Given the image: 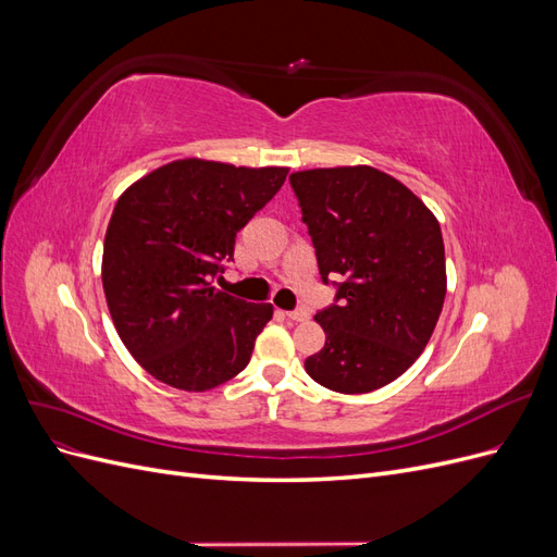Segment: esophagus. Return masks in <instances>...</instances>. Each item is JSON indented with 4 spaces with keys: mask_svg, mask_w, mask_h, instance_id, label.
I'll list each match as a JSON object with an SVG mask.
<instances>
[{
    "mask_svg": "<svg viewBox=\"0 0 557 557\" xmlns=\"http://www.w3.org/2000/svg\"><path fill=\"white\" fill-rule=\"evenodd\" d=\"M285 315H288L290 320H295V323H305V320H309L311 313L307 309H295V311H288Z\"/></svg>",
    "mask_w": 557,
    "mask_h": 557,
    "instance_id": "esophagus-1",
    "label": "esophagus"
}]
</instances>
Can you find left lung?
I'll use <instances>...</instances> for the list:
<instances>
[{
  "instance_id": "left-lung-1",
  "label": "left lung",
  "mask_w": 557,
  "mask_h": 557,
  "mask_svg": "<svg viewBox=\"0 0 557 557\" xmlns=\"http://www.w3.org/2000/svg\"><path fill=\"white\" fill-rule=\"evenodd\" d=\"M290 185L315 248L320 278L336 288L315 313L325 346L307 374L334 393L393 383L425 350L446 297L442 227L407 185L374 166L295 172Z\"/></svg>"
}]
</instances>
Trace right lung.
<instances>
[{"label":"right lung","instance_id":"obj_1","mask_svg":"<svg viewBox=\"0 0 557 557\" xmlns=\"http://www.w3.org/2000/svg\"><path fill=\"white\" fill-rule=\"evenodd\" d=\"M285 176V166L188 158L117 199L104 239V295L123 344L150 376L205 393L244 372L274 309L215 290L211 281Z\"/></svg>","mask_w":557,"mask_h":557}]
</instances>
